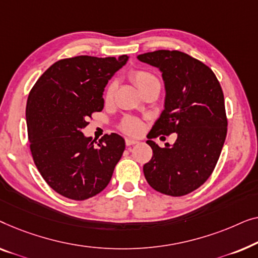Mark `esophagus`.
Returning a JSON list of instances; mask_svg holds the SVG:
<instances>
[{
	"label": "esophagus",
	"mask_w": 258,
	"mask_h": 258,
	"mask_svg": "<svg viewBox=\"0 0 258 258\" xmlns=\"http://www.w3.org/2000/svg\"><path fill=\"white\" fill-rule=\"evenodd\" d=\"M125 143H126V145H127V146H132V145H136L138 143V140L131 139V138H126Z\"/></svg>",
	"instance_id": "obj_1"
}]
</instances>
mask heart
<instances>
[{
  "mask_svg": "<svg viewBox=\"0 0 258 258\" xmlns=\"http://www.w3.org/2000/svg\"><path fill=\"white\" fill-rule=\"evenodd\" d=\"M130 78L131 81L133 82V84L140 90V92H143L144 90L150 88L151 85L159 84L158 78L155 77L153 74H151L150 71H146V70H132L130 72ZM115 89H117L115 83L111 82L110 84L107 85L106 91H105V100L106 101L112 100V98L114 96ZM120 127L125 133L132 134V136H137V134L141 133V131L144 128V125L143 122L138 120L136 118H127L122 121Z\"/></svg>",
  "mask_w": 258,
  "mask_h": 258,
  "instance_id": "heart-1",
  "label": "heart"
}]
</instances>
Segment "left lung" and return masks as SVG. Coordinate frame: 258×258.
I'll return each mask as SVG.
<instances>
[{
    "label": "left lung",
    "instance_id": "obj_1",
    "mask_svg": "<svg viewBox=\"0 0 258 258\" xmlns=\"http://www.w3.org/2000/svg\"><path fill=\"white\" fill-rule=\"evenodd\" d=\"M158 68L165 83V108L148 139L176 133L172 146L146 143L153 157L144 174L153 189L170 197H183L208 180L219 160L227 136L222 89L212 69L187 53L158 50L138 56Z\"/></svg>",
    "mask_w": 258,
    "mask_h": 258
}]
</instances>
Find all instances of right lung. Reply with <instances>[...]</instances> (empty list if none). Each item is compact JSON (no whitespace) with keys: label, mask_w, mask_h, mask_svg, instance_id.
I'll list each match as a JSON object with an SVG mask.
<instances>
[{"label":"right lung","mask_w":258,"mask_h":258,"mask_svg":"<svg viewBox=\"0 0 258 258\" xmlns=\"http://www.w3.org/2000/svg\"><path fill=\"white\" fill-rule=\"evenodd\" d=\"M127 55L77 56L53 63L36 82L27 101L32 159L45 182L63 197L83 201L110 182L125 150L119 134H105L94 145L82 130L104 107L103 92Z\"/></svg>","instance_id":"obj_1"}]
</instances>
